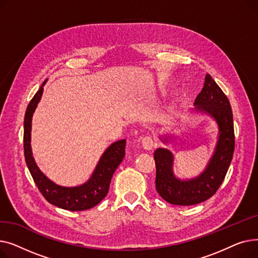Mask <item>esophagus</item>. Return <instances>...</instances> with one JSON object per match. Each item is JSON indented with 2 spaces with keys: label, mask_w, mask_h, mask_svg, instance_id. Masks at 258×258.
Wrapping results in <instances>:
<instances>
[{
  "label": "esophagus",
  "mask_w": 258,
  "mask_h": 258,
  "mask_svg": "<svg viewBox=\"0 0 258 258\" xmlns=\"http://www.w3.org/2000/svg\"><path fill=\"white\" fill-rule=\"evenodd\" d=\"M142 146L145 151H152L155 146V139L150 136L144 137L142 139Z\"/></svg>",
  "instance_id": "esophagus-1"
}]
</instances>
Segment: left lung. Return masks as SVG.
<instances>
[{"label": "left lung", "mask_w": 258, "mask_h": 258, "mask_svg": "<svg viewBox=\"0 0 258 258\" xmlns=\"http://www.w3.org/2000/svg\"><path fill=\"white\" fill-rule=\"evenodd\" d=\"M195 111L211 116L218 123L219 137L214 153L199 177L181 180L173 173V155L167 148H157L156 189L161 198L172 205L190 206L211 198L223 183L234 153V126L231 105L222 89L206 74L204 87L198 95ZM164 137L163 142H168Z\"/></svg>", "instance_id": "obj_1"}]
</instances>
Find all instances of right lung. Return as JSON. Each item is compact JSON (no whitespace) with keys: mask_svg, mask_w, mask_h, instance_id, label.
I'll return each instance as SVG.
<instances>
[{"mask_svg":"<svg viewBox=\"0 0 258 258\" xmlns=\"http://www.w3.org/2000/svg\"><path fill=\"white\" fill-rule=\"evenodd\" d=\"M47 79L29 102L24 119V154L26 164L32 175L38 190L50 204L70 211L87 210L105 198L110 188L111 180L115 170L125 156L126 140L116 141L108 146L102 154L92 177L83 185L75 187H63L53 183L39 170L31 151V122L32 116L42 98L44 86Z\"/></svg>","mask_w":258,"mask_h":258,"instance_id":"right-lung-1","label":"right lung"}]
</instances>
